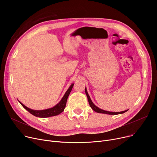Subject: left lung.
Returning a JSON list of instances; mask_svg holds the SVG:
<instances>
[{
  "instance_id": "left-lung-1",
  "label": "left lung",
  "mask_w": 157,
  "mask_h": 157,
  "mask_svg": "<svg viewBox=\"0 0 157 157\" xmlns=\"http://www.w3.org/2000/svg\"><path fill=\"white\" fill-rule=\"evenodd\" d=\"M85 92H86V96L87 97V100H88V101H89V105H90V107H91V109L96 112V113H101V114H109V115H117V114H123L124 113H126V111H128V110H124V111H121V112H109V111H107V110H102L100 108H98L97 106H96L93 103L90 96H89L87 91V89L86 87L85 88Z\"/></svg>"
}]
</instances>
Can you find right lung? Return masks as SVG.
<instances>
[{"mask_svg":"<svg viewBox=\"0 0 157 157\" xmlns=\"http://www.w3.org/2000/svg\"><path fill=\"white\" fill-rule=\"evenodd\" d=\"M74 84H72L70 87L68 88V90L66 91L64 95L61 100V101H59L57 105H56L54 107L47 109H44V110H33L30 108H28L25 105H24L23 103H21L19 100L18 101L20 103L21 105H22L25 109H26L27 111H29L30 113L31 114L34 115V116L38 117H52V116H54L59 115V114H61L62 112L64 111L66 105V101L67 99L68 98V96L70 93V92L72 90V88L73 87Z\"/></svg>","mask_w":157,"mask_h":157,"instance_id":"obj_1","label":"right lung"}]
</instances>
